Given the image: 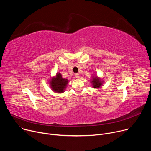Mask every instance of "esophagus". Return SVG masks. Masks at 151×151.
<instances>
[{"mask_svg": "<svg viewBox=\"0 0 151 151\" xmlns=\"http://www.w3.org/2000/svg\"><path fill=\"white\" fill-rule=\"evenodd\" d=\"M75 76H76V78H80V75L79 73H75Z\"/></svg>", "mask_w": 151, "mask_h": 151, "instance_id": "1", "label": "esophagus"}]
</instances>
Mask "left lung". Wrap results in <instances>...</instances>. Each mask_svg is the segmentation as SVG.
I'll list each match as a JSON object with an SVG mask.
<instances>
[{
    "label": "left lung",
    "instance_id": "left-lung-1",
    "mask_svg": "<svg viewBox=\"0 0 151 151\" xmlns=\"http://www.w3.org/2000/svg\"><path fill=\"white\" fill-rule=\"evenodd\" d=\"M92 83L94 88H100L101 87V85H102V82L100 81L99 78H98L97 76L94 77L92 81Z\"/></svg>",
    "mask_w": 151,
    "mask_h": 151
}]
</instances>
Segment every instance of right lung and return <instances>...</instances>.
<instances>
[{"instance_id":"right-lung-1","label":"right lung","mask_w":151,"mask_h":151,"mask_svg":"<svg viewBox=\"0 0 151 151\" xmlns=\"http://www.w3.org/2000/svg\"><path fill=\"white\" fill-rule=\"evenodd\" d=\"M68 83V80L63 78L60 73H57L56 77L51 79L50 82L51 88L57 93H63Z\"/></svg>"}]
</instances>
